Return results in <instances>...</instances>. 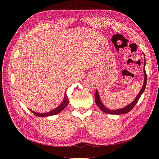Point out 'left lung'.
Here are the masks:
<instances>
[{
	"mask_svg": "<svg viewBox=\"0 0 159 159\" xmlns=\"http://www.w3.org/2000/svg\"><path fill=\"white\" fill-rule=\"evenodd\" d=\"M145 65H144V75H145V80H144V84H143V88L141 89L140 92H139V94L137 95L136 98L134 99V101L131 103H130L129 105H127L126 107H125L122 109H116V110L109 109L105 107L104 106V105L102 103V102H101L99 93L98 92V91L96 90L95 95V101L96 104H97V105L99 107V108L101 110H102L104 113H109V114H112V115H121V114H125V113H129L130 111H131L134 106H135V105L138 102V101H139V98H140L141 95H142V93H143V91H145V89L146 85H147V74H146V71H145Z\"/></svg>",
	"mask_w": 159,
	"mask_h": 159,
	"instance_id": "obj_1",
	"label": "left lung"
}]
</instances>
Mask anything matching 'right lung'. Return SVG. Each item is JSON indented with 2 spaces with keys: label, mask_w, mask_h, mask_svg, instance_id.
<instances>
[{
  "label": "right lung",
  "mask_w": 159,
  "mask_h": 159,
  "mask_svg": "<svg viewBox=\"0 0 159 159\" xmlns=\"http://www.w3.org/2000/svg\"><path fill=\"white\" fill-rule=\"evenodd\" d=\"M68 102H69V99L68 98V96H67L66 92H65V94H64V100L63 102H62V103L59 105L58 107H57V108L53 109L52 111H50L49 112H47V113H36L35 111H33L30 110L31 112L33 113L35 115H36V116L38 117H48V116H51V115H56L57 113H60L62 110H64V109L68 105Z\"/></svg>",
  "instance_id": "1"
}]
</instances>
